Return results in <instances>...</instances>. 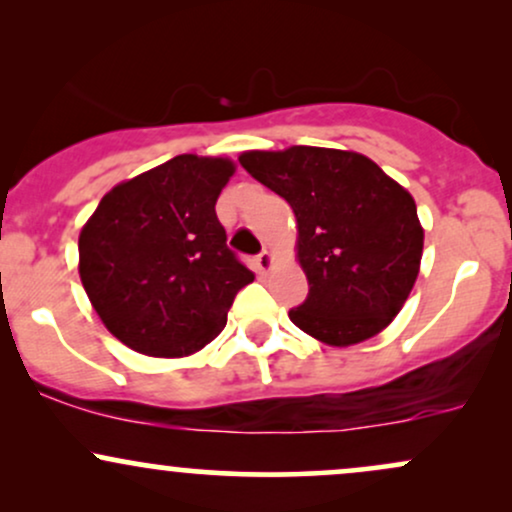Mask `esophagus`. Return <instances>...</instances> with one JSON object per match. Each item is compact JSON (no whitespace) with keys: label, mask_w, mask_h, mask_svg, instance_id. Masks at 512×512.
Here are the masks:
<instances>
[{"label":"esophagus","mask_w":512,"mask_h":512,"mask_svg":"<svg viewBox=\"0 0 512 512\" xmlns=\"http://www.w3.org/2000/svg\"><path fill=\"white\" fill-rule=\"evenodd\" d=\"M272 262H274L272 252L262 250L260 255L255 257V269H257V272H260V274H267V272H269V267H272Z\"/></svg>","instance_id":"1"}]
</instances>
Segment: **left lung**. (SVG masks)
Wrapping results in <instances>:
<instances>
[{
    "instance_id": "obj_1",
    "label": "left lung",
    "mask_w": 512,
    "mask_h": 512,
    "mask_svg": "<svg viewBox=\"0 0 512 512\" xmlns=\"http://www.w3.org/2000/svg\"><path fill=\"white\" fill-rule=\"evenodd\" d=\"M238 161L296 214L310 291L289 310L293 325L330 346L385 330L419 276L424 228L414 197L354 151L291 146Z\"/></svg>"
}]
</instances>
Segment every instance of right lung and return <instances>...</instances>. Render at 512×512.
<instances>
[{
	"instance_id": "add662e5",
	"label": "right lung",
	"mask_w": 512,
	"mask_h": 512,
	"mask_svg": "<svg viewBox=\"0 0 512 512\" xmlns=\"http://www.w3.org/2000/svg\"><path fill=\"white\" fill-rule=\"evenodd\" d=\"M233 170L228 158L175 156L115 185L81 228V284L129 349L195 354L219 337L236 293L255 279L214 209Z\"/></svg>"
}]
</instances>
